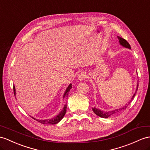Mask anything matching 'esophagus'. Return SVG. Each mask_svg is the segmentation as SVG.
<instances>
[{
  "instance_id": "obj_1",
  "label": "esophagus",
  "mask_w": 150,
  "mask_h": 150,
  "mask_svg": "<svg viewBox=\"0 0 150 150\" xmlns=\"http://www.w3.org/2000/svg\"><path fill=\"white\" fill-rule=\"evenodd\" d=\"M86 77V75L85 72H81L79 73L78 76V80H80V81H82V80L85 79Z\"/></svg>"
}]
</instances>
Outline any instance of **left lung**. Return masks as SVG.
<instances>
[{"instance_id": "8db88e82", "label": "left lung", "mask_w": 150, "mask_h": 150, "mask_svg": "<svg viewBox=\"0 0 150 150\" xmlns=\"http://www.w3.org/2000/svg\"><path fill=\"white\" fill-rule=\"evenodd\" d=\"M118 39H119V43L120 44V45H122V46L123 47H126V48L131 49L130 46V45L129 44V42H128L125 39H123L122 38L120 37V36H118ZM137 83H138V82H137ZM137 88H138V83H137V88H136V92H135L134 94L133 95L132 97L131 98V99L130 100V102H129V104L130 103L131 101H132V100L134 98V96H135V95H136V92H137ZM128 104H126L125 105H124V106H123V107H122V108L116 109H114V110L109 111H101L100 109L96 108H92V110H93V111L95 112V114L97 115L98 116H100V117L108 118H109L110 116H112V115H113L116 114V113H117V112H120V111L124 110V109H125L127 108V106L128 105Z\"/></svg>"}]
</instances>
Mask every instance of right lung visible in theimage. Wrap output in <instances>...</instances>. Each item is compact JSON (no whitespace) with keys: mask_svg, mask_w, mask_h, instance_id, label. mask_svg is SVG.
Wrapping results in <instances>:
<instances>
[{"mask_svg":"<svg viewBox=\"0 0 150 150\" xmlns=\"http://www.w3.org/2000/svg\"><path fill=\"white\" fill-rule=\"evenodd\" d=\"M72 88V84H69V85L67 87L66 90H65V92L64 93V96H63V98H66L67 97V95L69 92V91ZM13 90H14V96L16 97V89H15V86H13ZM66 109H67V103L65 104L64 105V108L63 109H62V111L60 112L59 114H58L57 116H56L55 117H53L52 119H45V120H38V119H35L33 117H31L34 118V120H37L38 122L41 123L42 124H46V125H54V124H57L59 122L61 121V120L64 118V116L65 114V112H66Z\"/></svg>","mask_w":150,"mask_h":150,"instance_id":"1","label":"right lung"}]
</instances>
